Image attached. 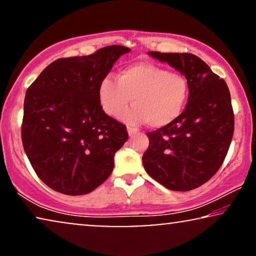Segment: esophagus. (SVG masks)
Instances as JSON below:
<instances>
[{
    "instance_id": "obj_1",
    "label": "esophagus",
    "mask_w": 256,
    "mask_h": 256,
    "mask_svg": "<svg viewBox=\"0 0 256 256\" xmlns=\"http://www.w3.org/2000/svg\"><path fill=\"white\" fill-rule=\"evenodd\" d=\"M127 132H128V135L129 136H132L134 134H136V132H138V128H134V127H128L127 128Z\"/></svg>"
}]
</instances>
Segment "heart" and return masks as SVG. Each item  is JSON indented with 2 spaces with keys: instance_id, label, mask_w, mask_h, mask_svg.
<instances>
[{
  "instance_id": "b5f03b06",
  "label": "heart",
  "mask_w": 256,
  "mask_h": 256,
  "mask_svg": "<svg viewBox=\"0 0 256 256\" xmlns=\"http://www.w3.org/2000/svg\"><path fill=\"white\" fill-rule=\"evenodd\" d=\"M99 102L110 116L116 118L128 104H135L121 118L128 124L148 122L160 128L172 124L183 113L188 98L186 76L169 72L152 62H136L122 68L118 80L104 76L98 88Z\"/></svg>"
}]
</instances>
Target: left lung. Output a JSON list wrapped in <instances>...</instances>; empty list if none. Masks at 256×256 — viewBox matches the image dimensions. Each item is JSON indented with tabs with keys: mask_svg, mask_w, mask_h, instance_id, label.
I'll return each instance as SVG.
<instances>
[{
	"mask_svg": "<svg viewBox=\"0 0 256 256\" xmlns=\"http://www.w3.org/2000/svg\"><path fill=\"white\" fill-rule=\"evenodd\" d=\"M148 54L186 76L188 98L177 120L146 132L143 166L169 190L190 191L211 180L228 152L234 132L228 87L197 56Z\"/></svg>",
	"mask_w": 256,
	"mask_h": 256,
	"instance_id": "obj_1",
	"label": "left lung"
}]
</instances>
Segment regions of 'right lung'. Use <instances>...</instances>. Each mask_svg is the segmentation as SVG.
I'll use <instances>...</instances> for the list:
<instances>
[{
    "mask_svg": "<svg viewBox=\"0 0 256 256\" xmlns=\"http://www.w3.org/2000/svg\"><path fill=\"white\" fill-rule=\"evenodd\" d=\"M130 48L58 59L31 84L24 99L23 148L34 172L52 190L92 192L110 177L114 155L128 140L126 126L102 110L99 84Z\"/></svg>",
    "mask_w": 256,
    "mask_h": 256,
    "instance_id": "1",
    "label": "right lung"
}]
</instances>
